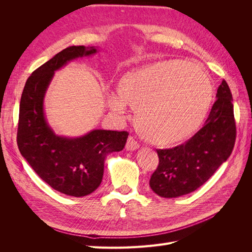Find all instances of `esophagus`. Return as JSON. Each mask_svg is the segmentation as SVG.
<instances>
[{
  "mask_svg": "<svg viewBox=\"0 0 252 252\" xmlns=\"http://www.w3.org/2000/svg\"><path fill=\"white\" fill-rule=\"evenodd\" d=\"M138 148H139V144L136 143V141L133 140V138L129 136L128 140H127V143H126V150L133 151V150L138 149Z\"/></svg>",
  "mask_w": 252,
  "mask_h": 252,
  "instance_id": "esophagus-1",
  "label": "esophagus"
}]
</instances>
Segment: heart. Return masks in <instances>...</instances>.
<instances>
[{"instance_id":"1","label":"heart","mask_w":252,"mask_h":252,"mask_svg":"<svg viewBox=\"0 0 252 252\" xmlns=\"http://www.w3.org/2000/svg\"><path fill=\"white\" fill-rule=\"evenodd\" d=\"M119 93L107 95L118 114L135 109L141 136L156 145L179 143L199 127L213 95L211 79L202 67L180 60L162 61L127 72Z\"/></svg>"}]
</instances>
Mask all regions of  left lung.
Segmentation results:
<instances>
[{"instance_id": "8db88e82", "label": "left lung", "mask_w": 252, "mask_h": 252, "mask_svg": "<svg viewBox=\"0 0 252 252\" xmlns=\"http://www.w3.org/2000/svg\"><path fill=\"white\" fill-rule=\"evenodd\" d=\"M235 135L232 94L223 80L200 130L184 144L157 150L159 162L150 178V188L168 199L194 191L230 157Z\"/></svg>"}]
</instances>
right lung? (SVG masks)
I'll return each instance as SVG.
<instances>
[{"label": "right lung", "instance_id": "obj_1", "mask_svg": "<svg viewBox=\"0 0 252 252\" xmlns=\"http://www.w3.org/2000/svg\"><path fill=\"white\" fill-rule=\"evenodd\" d=\"M97 52L70 46L35 69L21 96L17 142L21 155L39 177L59 192L85 196L100 186L108 155L123 150L127 131L94 129L79 138L58 135L44 113V97L55 71L70 61Z\"/></svg>", "mask_w": 252, "mask_h": 252}]
</instances>
